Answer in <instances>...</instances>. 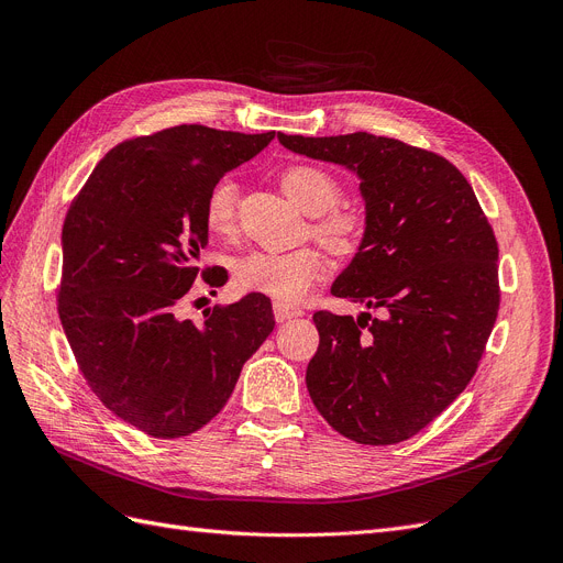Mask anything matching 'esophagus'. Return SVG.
Here are the masks:
<instances>
[{
    "mask_svg": "<svg viewBox=\"0 0 563 563\" xmlns=\"http://www.w3.org/2000/svg\"><path fill=\"white\" fill-rule=\"evenodd\" d=\"M301 314H303V310H299V308H291V306L280 303V301L274 303V317H276L278 323L289 321V319H297V317H301Z\"/></svg>",
    "mask_w": 563,
    "mask_h": 563,
    "instance_id": "esophagus-1",
    "label": "esophagus"
}]
</instances>
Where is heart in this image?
Returning a JSON list of instances; mask_svg holds the SVG:
<instances>
[{
	"label": "heart",
	"instance_id": "obj_1",
	"mask_svg": "<svg viewBox=\"0 0 563 563\" xmlns=\"http://www.w3.org/2000/svg\"><path fill=\"white\" fill-rule=\"evenodd\" d=\"M285 196L314 221V234L335 255L356 253L365 236V219L353 210H340V185L331 173L317 166H289L280 175ZM236 185L228 177L219 180L205 202V221L212 232L225 234L234 228ZM323 274V257L314 249L287 253L253 251L234 264V283L246 291L264 294L280 303L303 299Z\"/></svg>",
	"mask_w": 563,
	"mask_h": 563
}]
</instances>
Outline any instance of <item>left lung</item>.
<instances>
[{"mask_svg": "<svg viewBox=\"0 0 563 563\" xmlns=\"http://www.w3.org/2000/svg\"><path fill=\"white\" fill-rule=\"evenodd\" d=\"M287 151L361 180L363 244L331 294L369 312H314L308 393L361 445H395L475 376L499 308L497 242L475 191L445 157L367 132L278 134Z\"/></svg>", "mask_w": 563, "mask_h": 563, "instance_id": "obj_1", "label": "left lung"}]
</instances>
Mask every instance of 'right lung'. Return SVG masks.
Returning <instances> with one entry per match:
<instances>
[{"instance_id": "1", "label": "right lung", "mask_w": 563, "mask_h": 563, "mask_svg": "<svg viewBox=\"0 0 563 563\" xmlns=\"http://www.w3.org/2000/svg\"><path fill=\"white\" fill-rule=\"evenodd\" d=\"M274 136L177 125L125 141L70 205L58 317L88 386L147 435L183 438L210 422L276 327L255 291L202 323L177 317L210 234L207 194Z\"/></svg>"}]
</instances>
